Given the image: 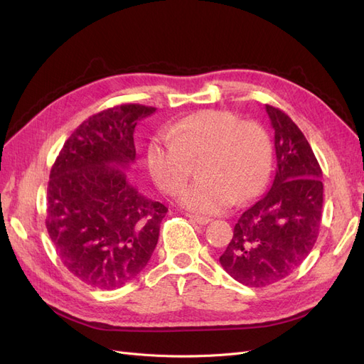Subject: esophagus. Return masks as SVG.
I'll list each match as a JSON object with an SVG mask.
<instances>
[{"label":"esophagus","instance_id":"34e87169","mask_svg":"<svg viewBox=\"0 0 364 364\" xmlns=\"http://www.w3.org/2000/svg\"><path fill=\"white\" fill-rule=\"evenodd\" d=\"M186 217H190L194 223L200 225V226H205L208 225L209 222H211V218L209 217H203V215H194V214H186Z\"/></svg>","mask_w":364,"mask_h":364}]
</instances>
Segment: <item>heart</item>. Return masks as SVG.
Masks as SVG:
<instances>
[{
  "instance_id": "b5f03b06",
  "label": "heart",
  "mask_w": 364,
  "mask_h": 364,
  "mask_svg": "<svg viewBox=\"0 0 364 364\" xmlns=\"http://www.w3.org/2000/svg\"><path fill=\"white\" fill-rule=\"evenodd\" d=\"M200 158L203 179L185 188L179 202L197 214H218L262 190L272 164L270 138L255 121H241L228 111H200L151 139L146 151L151 178L167 194L183 188Z\"/></svg>"
}]
</instances>
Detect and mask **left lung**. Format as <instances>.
<instances>
[{
  "instance_id": "8db88e82",
  "label": "left lung",
  "mask_w": 364,
  "mask_h": 364,
  "mask_svg": "<svg viewBox=\"0 0 364 364\" xmlns=\"http://www.w3.org/2000/svg\"><path fill=\"white\" fill-rule=\"evenodd\" d=\"M277 173L267 194L241 214L222 267L247 287L289 277L314 247L322 222V170L306 138L281 109L266 105Z\"/></svg>"
}]
</instances>
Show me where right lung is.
I'll use <instances>...</instances> for the list:
<instances>
[{"instance_id": "right-lung-1", "label": "right lung", "mask_w": 364, "mask_h": 364, "mask_svg": "<svg viewBox=\"0 0 364 364\" xmlns=\"http://www.w3.org/2000/svg\"><path fill=\"white\" fill-rule=\"evenodd\" d=\"M156 109L121 105L75 129L54 162L47 190V230L59 258L91 287L112 290L142 272L167 214L132 185L138 121Z\"/></svg>"}]
</instances>
